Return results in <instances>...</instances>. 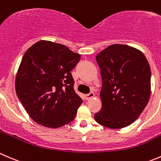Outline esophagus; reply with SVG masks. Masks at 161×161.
Masks as SVG:
<instances>
[{
	"mask_svg": "<svg viewBox=\"0 0 161 161\" xmlns=\"http://www.w3.org/2000/svg\"><path fill=\"white\" fill-rule=\"evenodd\" d=\"M94 96H95V94H94V92H90V93H88L86 95V99L89 100V99H91V98H93Z\"/></svg>",
	"mask_w": 161,
	"mask_h": 161,
	"instance_id": "esophagus-1",
	"label": "esophagus"
}]
</instances>
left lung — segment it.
Wrapping results in <instances>:
<instances>
[{
	"mask_svg": "<svg viewBox=\"0 0 161 161\" xmlns=\"http://www.w3.org/2000/svg\"><path fill=\"white\" fill-rule=\"evenodd\" d=\"M103 80L98 124L113 129L128 126L138 118L150 97L151 70L138 49L113 44L96 55Z\"/></svg>",
	"mask_w": 161,
	"mask_h": 161,
	"instance_id": "obj_1",
	"label": "left lung"
}]
</instances>
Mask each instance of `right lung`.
I'll return each mask as SVG.
<instances>
[{"mask_svg": "<svg viewBox=\"0 0 161 161\" xmlns=\"http://www.w3.org/2000/svg\"><path fill=\"white\" fill-rule=\"evenodd\" d=\"M80 55L65 45L40 41L25 52L15 79L19 99L30 117L47 128H59L75 118L83 103L71 74Z\"/></svg>", "mask_w": 161, "mask_h": 161, "instance_id": "add662e5", "label": "right lung"}]
</instances>
